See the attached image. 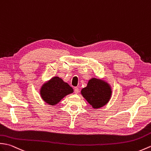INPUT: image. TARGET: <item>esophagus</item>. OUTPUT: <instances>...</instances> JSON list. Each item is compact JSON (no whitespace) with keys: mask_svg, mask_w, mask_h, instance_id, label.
<instances>
[{"mask_svg":"<svg viewBox=\"0 0 151 151\" xmlns=\"http://www.w3.org/2000/svg\"><path fill=\"white\" fill-rule=\"evenodd\" d=\"M74 91H75V94H78V93H79V89H78V87H75V89H74Z\"/></svg>","mask_w":151,"mask_h":151,"instance_id":"34e87169","label":"esophagus"}]
</instances>
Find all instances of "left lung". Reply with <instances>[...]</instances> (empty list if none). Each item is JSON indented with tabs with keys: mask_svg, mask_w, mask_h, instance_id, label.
I'll return each instance as SVG.
<instances>
[{
	"mask_svg": "<svg viewBox=\"0 0 151 151\" xmlns=\"http://www.w3.org/2000/svg\"><path fill=\"white\" fill-rule=\"evenodd\" d=\"M81 94L94 109L104 107L110 100L112 95L111 86L101 79L92 78L81 91Z\"/></svg>",
	"mask_w": 151,
	"mask_h": 151,
	"instance_id": "8db88e82",
	"label": "left lung"
}]
</instances>
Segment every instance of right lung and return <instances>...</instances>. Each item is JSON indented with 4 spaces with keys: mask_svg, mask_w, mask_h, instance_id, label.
Instances as JSON below:
<instances>
[{
    "mask_svg": "<svg viewBox=\"0 0 151 151\" xmlns=\"http://www.w3.org/2000/svg\"><path fill=\"white\" fill-rule=\"evenodd\" d=\"M73 93L72 87L58 76L52 77L44 83L40 90L42 99L51 106H55L65 96Z\"/></svg>",
    "mask_w": 151,
    "mask_h": 151,
    "instance_id": "1",
    "label": "right lung"
}]
</instances>
